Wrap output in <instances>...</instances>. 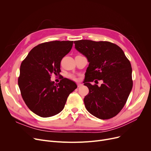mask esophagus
I'll list each match as a JSON object with an SVG mask.
<instances>
[{"mask_svg": "<svg viewBox=\"0 0 151 151\" xmlns=\"http://www.w3.org/2000/svg\"><path fill=\"white\" fill-rule=\"evenodd\" d=\"M77 86H78V88H80V87H81V86H83V84L78 83V84H77Z\"/></svg>", "mask_w": 151, "mask_h": 151, "instance_id": "34e87169", "label": "esophagus"}]
</instances>
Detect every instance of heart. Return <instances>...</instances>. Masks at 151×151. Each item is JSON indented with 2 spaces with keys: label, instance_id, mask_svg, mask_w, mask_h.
<instances>
[{
  "label": "heart",
  "instance_id": "heart-1",
  "mask_svg": "<svg viewBox=\"0 0 151 151\" xmlns=\"http://www.w3.org/2000/svg\"><path fill=\"white\" fill-rule=\"evenodd\" d=\"M68 78H70V79H71V80H73L74 81H78V79L75 76H74L73 75H68Z\"/></svg>",
  "mask_w": 151,
  "mask_h": 151
}]
</instances>
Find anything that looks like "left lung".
Returning <instances> with one entry per match:
<instances>
[{
    "label": "left lung",
    "instance_id": "obj_1",
    "mask_svg": "<svg viewBox=\"0 0 151 151\" xmlns=\"http://www.w3.org/2000/svg\"><path fill=\"white\" fill-rule=\"evenodd\" d=\"M74 43L89 63L84 82L89 91L84 99L86 109L100 119L114 117L123 108L133 87L130 61L119 46L111 42L81 40ZM94 79L103 83L92 85Z\"/></svg>",
    "mask_w": 151,
    "mask_h": 151
}]
</instances>
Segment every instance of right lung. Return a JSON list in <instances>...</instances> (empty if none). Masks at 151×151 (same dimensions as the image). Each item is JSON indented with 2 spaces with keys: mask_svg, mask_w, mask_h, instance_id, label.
<instances>
[{
  "mask_svg": "<svg viewBox=\"0 0 151 151\" xmlns=\"http://www.w3.org/2000/svg\"><path fill=\"white\" fill-rule=\"evenodd\" d=\"M73 41H53L34 47L20 67L18 86L25 104L35 114L48 117L63 110L70 93L76 89L73 81L63 78L56 84L51 74H59L60 62L71 50Z\"/></svg>",
  "mask_w": 151,
  "mask_h": 151,
  "instance_id": "add662e5",
  "label": "right lung"
}]
</instances>
